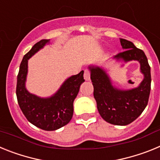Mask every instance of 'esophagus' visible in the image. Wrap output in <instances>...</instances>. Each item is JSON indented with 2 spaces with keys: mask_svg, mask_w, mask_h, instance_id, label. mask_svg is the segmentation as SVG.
<instances>
[{
  "mask_svg": "<svg viewBox=\"0 0 160 160\" xmlns=\"http://www.w3.org/2000/svg\"><path fill=\"white\" fill-rule=\"evenodd\" d=\"M84 78L86 81H89L90 79V70H86L84 71Z\"/></svg>",
  "mask_w": 160,
  "mask_h": 160,
  "instance_id": "obj_1",
  "label": "esophagus"
}]
</instances>
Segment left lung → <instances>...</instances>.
<instances>
[{"mask_svg": "<svg viewBox=\"0 0 160 160\" xmlns=\"http://www.w3.org/2000/svg\"><path fill=\"white\" fill-rule=\"evenodd\" d=\"M121 46L125 50L115 56L125 62L137 60L140 62L144 79L137 88L120 90L113 87L111 80L101 68L90 67V78L94 86V97L98 111L103 119L114 125L126 126L135 121L146 108L151 91V67L142 49L131 42L121 39Z\"/></svg>", "mask_w": 160, "mask_h": 160, "instance_id": "left-lung-1", "label": "left lung"}]
</instances>
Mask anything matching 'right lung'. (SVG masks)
<instances>
[{"label":"right lung","instance_id":"1","mask_svg":"<svg viewBox=\"0 0 160 160\" xmlns=\"http://www.w3.org/2000/svg\"><path fill=\"white\" fill-rule=\"evenodd\" d=\"M49 42V39H43L37 42L24 56L18 74L16 94L20 108L29 122L45 131H55L71 120L73 100L85 79L84 71L82 70L77 75L69 78L58 91L49 98H41L28 92L25 87L28 60Z\"/></svg>","mask_w":160,"mask_h":160}]
</instances>
